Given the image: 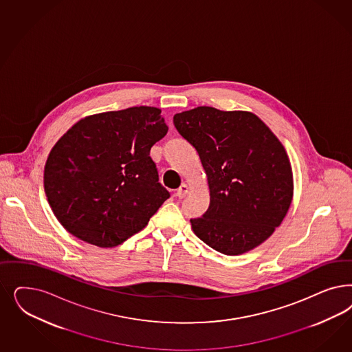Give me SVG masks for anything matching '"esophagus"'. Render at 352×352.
I'll list each match as a JSON object with an SVG mask.
<instances>
[{"label": "esophagus", "instance_id": "obj_1", "mask_svg": "<svg viewBox=\"0 0 352 352\" xmlns=\"http://www.w3.org/2000/svg\"><path fill=\"white\" fill-rule=\"evenodd\" d=\"M188 193H189V186H188L186 184H182V186L177 189L176 195H177L179 198H184Z\"/></svg>", "mask_w": 352, "mask_h": 352}]
</instances>
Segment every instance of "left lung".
<instances>
[{
  "label": "left lung",
  "mask_w": 352,
  "mask_h": 352,
  "mask_svg": "<svg viewBox=\"0 0 352 352\" xmlns=\"http://www.w3.org/2000/svg\"><path fill=\"white\" fill-rule=\"evenodd\" d=\"M173 124L193 146L210 189V206L192 229L210 248L241 255L280 227L293 201L290 159L280 140L250 111L199 106Z\"/></svg>",
  "instance_id": "left-lung-1"
}]
</instances>
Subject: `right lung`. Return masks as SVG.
<instances>
[{
  "instance_id": "right-lung-1",
  "label": "right lung",
  "mask_w": 352,
  "mask_h": 352,
  "mask_svg": "<svg viewBox=\"0 0 352 352\" xmlns=\"http://www.w3.org/2000/svg\"><path fill=\"white\" fill-rule=\"evenodd\" d=\"M162 110L135 106L80 119L49 153L46 198L72 236L115 248L148 226L170 198L150 148L167 135Z\"/></svg>"
}]
</instances>
